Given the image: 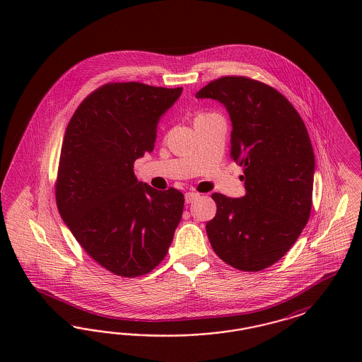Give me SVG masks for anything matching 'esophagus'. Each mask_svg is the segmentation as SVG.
I'll return each mask as SVG.
<instances>
[{
	"instance_id": "esophagus-1",
	"label": "esophagus",
	"mask_w": 362,
	"mask_h": 362,
	"mask_svg": "<svg viewBox=\"0 0 362 362\" xmlns=\"http://www.w3.org/2000/svg\"><path fill=\"white\" fill-rule=\"evenodd\" d=\"M199 198V194L198 192H192V191H189V192H186V195H185V199H186V204H192L195 199H198Z\"/></svg>"
}]
</instances>
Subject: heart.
<instances>
[{
	"label": "heart",
	"instance_id": "obj_1",
	"mask_svg": "<svg viewBox=\"0 0 362 362\" xmlns=\"http://www.w3.org/2000/svg\"><path fill=\"white\" fill-rule=\"evenodd\" d=\"M199 115H201V117H204V115H207V114H199ZM199 115H198V117H199Z\"/></svg>",
	"mask_w": 362,
	"mask_h": 362
}]
</instances>
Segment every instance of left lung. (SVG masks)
<instances>
[{
  "mask_svg": "<svg viewBox=\"0 0 362 362\" xmlns=\"http://www.w3.org/2000/svg\"><path fill=\"white\" fill-rule=\"evenodd\" d=\"M224 104L232 121L230 157L244 170L245 195L214 192L207 238L225 263L260 272L282 258L308 223L315 156L293 104L276 88L245 76H224L197 92Z\"/></svg>",
  "mask_w": 362,
  "mask_h": 362,
  "instance_id": "1",
  "label": "left lung"
}]
</instances>
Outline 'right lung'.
<instances>
[{"label": "right lung", "instance_id": "right-lung-1", "mask_svg": "<svg viewBox=\"0 0 362 362\" xmlns=\"http://www.w3.org/2000/svg\"><path fill=\"white\" fill-rule=\"evenodd\" d=\"M183 88L107 83L74 111L55 180L58 211L86 254L115 276L151 273L165 258L185 195L138 182L134 161L155 146L160 117Z\"/></svg>", "mask_w": 362, "mask_h": 362}]
</instances>
